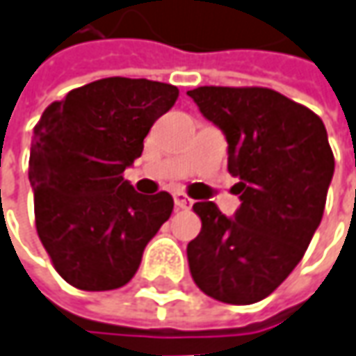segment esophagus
<instances>
[{"instance_id":"obj_1","label":"esophagus","mask_w":356,"mask_h":356,"mask_svg":"<svg viewBox=\"0 0 356 356\" xmlns=\"http://www.w3.org/2000/svg\"><path fill=\"white\" fill-rule=\"evenodd\" d=\"M173 201H175V207H177V209H189L191 204H193V201H191L189 197H187L185 193H181V191L173 193Z\"/></svg>"}]
</instances>
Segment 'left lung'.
Instances as JSON below:
<instances>
[{
  "label": "left lung",
  "mask_w": 356,
  "mask_h": 356,
  "mask_svg": "<svg viewBox=\"0 0 356 356\" xmlns=\"http://www.w3.org/2000/svg\"><path fill=\"white\" fill-rule=\"evenodd\" d=\"M225 134L240 207L222 215L195 202L199 236L187 246L191 276L213 300L268 298L300 264L321 222L335 159L321 118L270 88L199 86L187 92Z\"/></svg>",
  "instance_id": "obj_1"
}]
</instances>
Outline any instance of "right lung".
I'll return each mask as SVG.
<instances>
[{"mask_svg": "<svg viewBox=\"0 0 356 356\" xmlns=\"http://www.w3.org/2000/svg\"><path fill=\"white\" fill-rule=\"evenodd\" d=\"M177 98V86L165 82L102 79L53 102L33 129L29 183L37 232L70 286H126L147 242L171 216L169 193L141 195L124 171Z\"/></svg>", "mask_w": 356, "mask_h": 356, "instance_id": "obj_1", "label": "right lung"}]
</instances>
